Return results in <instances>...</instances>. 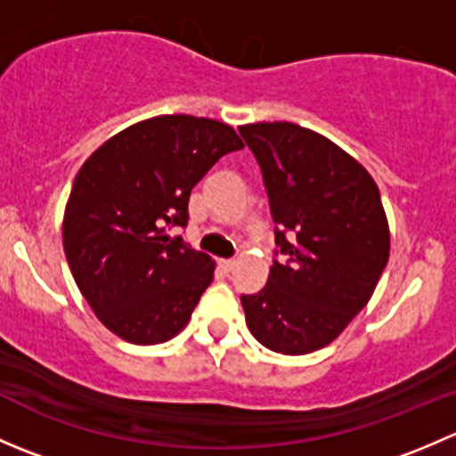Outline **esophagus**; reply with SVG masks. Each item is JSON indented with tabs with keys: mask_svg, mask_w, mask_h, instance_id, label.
<instances>
[{
	"mask_svg": "<svg viewBox=\"0 0 456 456\" xmlns=\"http://www.w3.org/2000/svg\"><path fill=\"white\" fill-rule=\"evenodd\" d=\"M218 266L229 273V271H233V266H236V260H218Z\"/></svg>",
	"mask_w": 456,
	"mask_h": 456,
	"instance_id": "obj_1",
	"label": "esophagus"
}]
</instances>
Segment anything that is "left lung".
<instances>
[{
    "mask_svg": "<svg viewBox=\"0 0 456 456\" xmlns=\"http://www.w3.org/2000/svg\"><path fill=\"white\" fill-rule=\"evenodd\" d=\"M262 169L275 245L265 289L242 296L247 326L282 355L333 342L369 305L390 254L375 181L351 154L289 121L240 126Z\"/></svg>",
    "mask_w": 456,
    "mask_h": 456,
    "instance_id": "obj_1",
    "label": "left lung"
}]
</instances>
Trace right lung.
Wrapping results in <instances>:
<instances>
[{
  "mask_svg": "<svg viewBox=\"0 0 456 456\" xmlns=\"http://www.w3.org/2000/svg\"><path fill=\"white\" fill-rule=\"evenodd\" d=\"M242 150L227 123L165 114L105 141L81 165L63 214V251L94 315L130 344L181 333L216 262L167 229L185 227L196 183Z\"/></svg>",
  "mask_w": 456,
  "mask_h": 456,
  "instance_id": "right-lung-1",
  "label": "right lung"
}]
</instances>
